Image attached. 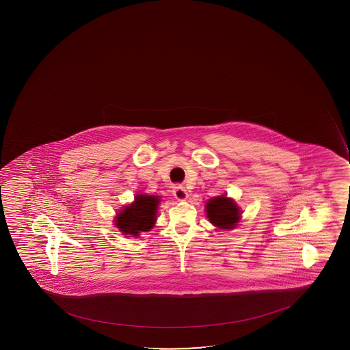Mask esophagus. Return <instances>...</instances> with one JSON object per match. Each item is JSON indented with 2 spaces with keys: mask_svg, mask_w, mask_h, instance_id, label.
I'll use <instances>...</instances> for the list:
<instances>
[{
  "mask_svg": "<svg viewBox=\"0 0 350 350\" xmlns=\"http://www.w3.org/2000/svg\"><path fill=\"white\" fill-rule=\"evenodd\" d=\"M173 195L175 198H176L177 201H185L189 195L187 193V190L181 187V185H177L173 189Z\"/></svg>",
  "mask_w": 350,
  "mask_h": 350,
  "instance_id": "obj_1",
  "label": "esophagus"
}]
</instances>
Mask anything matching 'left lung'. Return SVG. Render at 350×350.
<instances>
[{
    "mask_svg": "<svg viewBox=\"0 0 350 350\" xmlns=\"http://www.w3.org/2000/svg\"><path fill=\"white\" fill-rule=\"evenodd\" d=\"M206 217L218 229L231 230L241 219V209L237 203L225 195L213 197L205 204Z\"/></svg>",
    "mask_w": 350,
    "mask_h": 350,
    "instance_id": "obj_1",
    "label": "left lung"
}]
</instances>
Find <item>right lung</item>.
<instances>
[{
    "mask_svg": "<svg viewBox=\"0 0 350 350\" xmlns=\"http://www.w3.org/2000/svg\"><path fill=\"white\" fill-rule=\"evenodd\" d=\"M160 196L141 193L132 204L127 205L117 215L116 225L121 232L139 237L140 232L149 231L157 221V205Z\"/></svg>",
    "mask_w": 350,
    "mask_h": 350,
    "instance_id": "add662e5",
    "label": "right lung"
}]
</instances>
